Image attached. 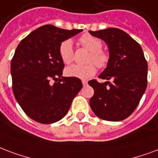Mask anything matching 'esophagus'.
<instances>
[{"label": "esophagus", "mask_w": 158, "mask_h": 158, "mask_svg": "<svg viewBox=\"0 0 158 158\" xmlns=\"http://www.w3.org/2000/svg\"><path fill=\"white\" fill-rule=\"evenodd\" d=\"M82 85H84V86L87 85V81H85V80H83L82 81Z\"/></svg>", "instance_id": "34e87169"}]
</instances>
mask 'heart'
Returning <instances> with one entry per match:
<instances>
[{
    "label": "heart",
    "mask_w": 158,
    "mask_h": 158,
    "mask_svg": "<svg viewBox=\"0 0 158 158\" xmlns=\"http://www.w3.org/2000/svg\"><path fill=\"white\" fill-rule=\"evenodd\" d=\"M81 44L89 50L90 55L88 59L89 62H94L99 68H104L109 61L107 53L101 50L102 44L97 38L90 35H84L80 38ZM60 57L65 64H69L73 59V43L71 40L62 41L58 48ZM96 69L94 64L81 66L73 64L66 68V75L70 77H76L79 79H88L96 74Z\"/></svg>",
    "instance_id": "b5f03b06"
}]
</instances>
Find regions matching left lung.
<instances>
[{"label":"left lung","mask_w":158,"mask_h":158,"mask_svg":"<svg viewBox=\"0 0 158 158\" xmlns=\"http://www.w3.org/2000/svg\"><path fill=\"white\" fill-rule=\"evenodd\" d=\"M109 48V61L99 77L88 81L94 89L90 106L97 117L107 121H121L131 114L147 88L148 62L141 46L127 33L116 28L90 31Z\"/></svg>","instance_id":"8db88e82"}]
</instances>
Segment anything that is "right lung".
Listing matches in <instances>:
<instances>
[{"instance_id":"1","label":"right lung","mask_w":158,"mask_h":158,"mask_svg":"<svg viewBox=\"0 0 158 158\" xmlns=\"http://www.w3.org/2000/svg\"><path fill=\"white\" fill-rule=\"evenodd\" d=\"M81 31L47 24L18 45L10 64L12 89L22 110L34 120L48 124L62 119L82 88L79 78L62 77L64 64L58 52L62 41Z\"/></svg>"}]
</instances>
